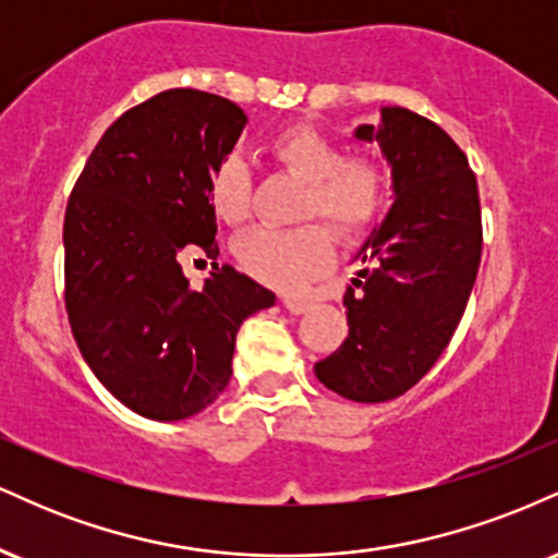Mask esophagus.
Instances as JSON below:
<instances>
[{
    "label": "esophagus",
    "mask_w": 558,
    "mask_h": 558,
    "mask_svg": "<svg viewBox=\"0 0 558 558\" xmlns=\"http://www.w3.org/2000/svg\"><path fill=\"white\" fill-rule=\"evenodd\" d=\"M283 306L291 315H304V312L312 310V301L301 296H283Z\"/></svg>",
    "instance_id": "34e87169"
}]
</instances>
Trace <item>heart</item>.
<instances>
[{
	"mask_svg": "<svg viewBox=\"0 0 558 558\" xmlns=\"http://www.w3.org/2000/svg\"><path fill=\"white\" fill-rule=\"evenodd\" d=\"M270 155L310 183L304 217H323L332 230L351 235L373 220L383 198V172L367 157H343L328 133L291 125L270 141ZM213 213L228 226H241L252 213V178L241 159L230 157L209 181ZM332 241L323 226L257 228L235 243V259L248 275L275 288L304 286L330 262Z\"/></svg>",
	"mask_w": 558,
	"mask_h": 558,
	"instance_id": "obj_1",
	"label": "heart"
}]
</instances>
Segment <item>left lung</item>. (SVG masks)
<instances>
[{
	"instance_id": "8db88e82",
	"label": "left lung",
	"mask_w": 558,
	"mask_h": 558,
	"mask_svg": "<svg viewBox=\"0 0 558 558\" xmlns=\"http://www.w3.org/2000/svg\"><path fill=\"white\" fill-rule=\"evenodd\" d=\"M354 136L380 146L393 207L354 254L349 336L315 375L343 399L380 403L420 383L451 341L477 278L483 226L475 172L444 128L380 107V123Z\"/></svg>"
}]
</instances>
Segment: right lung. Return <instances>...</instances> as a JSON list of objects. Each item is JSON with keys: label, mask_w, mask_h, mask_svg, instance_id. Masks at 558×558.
Returning <instances> with one entry per match:
<instances>
[{"label": "right lung", "mask_w": 558, "mask_h": 558, "mask_svg": "<svg viewBox=\"0 0 558 558\" xmlns=\"http://www.w3.org/2000/svg\"><path fill=\"white\" fill-rule=\"evenodd\" d=\"M243 125L233 101L170 88L107 128L70 194V328L101 386L141 417L204 412L233 373L241 323L275 304L230 265L213 262L202 291L181 267L185 254H220L209 181Z\"/></svg>", "instance_id": "obj_1"}]
</instances>
